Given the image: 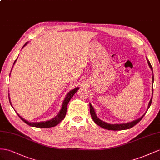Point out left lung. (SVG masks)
I'll list each match as a JSON object with an SVG mask.
<instances>
[{"mask_svg":"<svg viewBox=\"0 0 160 160\" xmlns=\"http://www.w3.org/2000/svg\"><path fill=\"white\" fill-rule=\"evenodd\" d=\"M147 60H148V64H149L150 68H151L152 70L153 71V68H152L151 63H150L149 61L148 60V59H147ZM153 80H154V78H153V74L152 81L153 82ZM152 97H153V96H152ZM152 101V98H151V100H150V101L149 102L148 108H149L150 105H151ZM90 115H91V117H92V119H93V121H94L96 124H97L98 126H100V127H102V128H104L105 129H108V130H112V131H120V130H125V129H130V128H131V127H133V126H135L136 124H138V123L141 119H142V118L145 115V113L142 117H140L139 118H138V119H137V120L133 121L132 122H130L125 123V124H114V125H111V124H108V123H107V122L99 119V118L97 117V115H96L95 111H94V108H93L92 104H90Z\"/></svg>","mask_w":160,"mask_h":160,"instance_id":"1","label":"left lung"}]
</instances>
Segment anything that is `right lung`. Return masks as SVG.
I'll return each mask as SVG.
<instances>
[{
    "mask_svg": "<svg viewBox=\"0 0 160 160\" xmlns=\"http://www.w3.org/2000/svg\"><path fill=\"white\" fill-rule=\"evenodd\" d=\"M27 43H28V42H27L24 45V46L25 45L27 44ZM23 47H22V48H23ZM16 60L14 62V64H15ZM78 89H79V88L77 87L74 89L70 90V92L68 93L64 100H63V102L60 112H59V114L56 117L52 118V119H51V120L47 121H43V122H29V121L25 120L24 118H22L21 116L18 115V113H17V115L21 118V119L22 121H23L26 123V124H27L29 126H31V127H39V128H49V127H54V126H56L58 124H59V123H60L63 119V118H64V117L66 116V114L68 104V102H69L70 99L72 98L73 96H74V94L77 92L78 90ZM8 98H9V101H10V97H8ZM10 103H11V102H10Z\"/></svg>",
    "mask_w": 160,
    "mask_h": 160,
    "instance_id": "add662e5",
    "label": "right lung"
}]
</instances>
